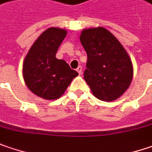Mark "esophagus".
Masks as SVG:
<instances>
[{"instance_id": "obj_1", "label": "esophagus", "mask_w": 152, "mask_h": 152, "mask_svg": "<svg viewBox=\"0 0 152 152\" xmlns=\"http://www.w3.org/2000/svg\"><path fill=\"white\" fill-rule=\"evenodd\" d=\"M76 70H77V72H79V74H81V73H82V66H79L78 68H77Z\"/></svg>"}]
</instances>
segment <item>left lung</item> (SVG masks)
Masks as SVG:
<instances>
[{
  "label": "left lung",
  "mask_w": 152,
  "mask_h": 152,
  "mask_svg": "<svg viewBox=\"0 0 152 152\" xmlns=\"http://www.w3.org/2000/svg\"><path fill=\"white\" fill-rule=\"evenodd\" d=\"M80 42L87 54L84 79L99 100H116L129 87L132 61L117 38L103 27L82 31Z\"/></svg>",
  "instance_id": "1"
}]
</instances>
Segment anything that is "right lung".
Segmentation results:
<instances>
[{"instance_id":"right-lung-1","label":"right lung","mask_w":152,"mask_h":152,"mask_svg":"<svg viewBox=\"0 0 152 152\" xmlns=\"http://www.w3.org/2000/svg\"><path fill=\"white\" fill-rule=\"evenodd\" d=\"M66 33V30L57 27L47 29L31 47L23 63V78L27 87L46 100L61 97L79 75L64 60L56 57Z\"/></svg>"}]
</instances>
